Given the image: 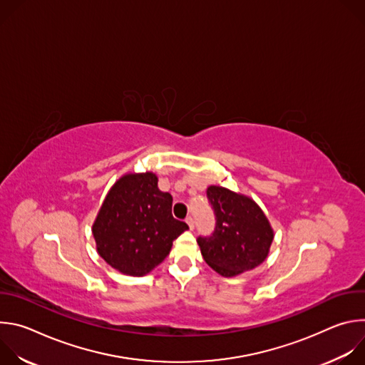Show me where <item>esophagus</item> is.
Instances as JSON below:
<instances>
[{"mask_svg": "<svg viewBox=\"0 0 365 365\" xmlns=\"http://www.w3.org/2000/svg\"><path fill=\"white\" fill-rule=\"evenodd\" d=\"M186 224L189 225V228H190V230H193V228H195V220H193L192 217H187V218H186Z\"/></svg>", "mask_w": 365, "mask_h": 365, "instance_id": "1", "label": "esophagus"}]
</instances>
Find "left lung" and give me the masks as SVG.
Returning <instances> with one entry per match:
<instances>
[{
  "label": "left lung",
  "instance_id": "left-lung-1",
  "mask_svg": "<svg viewBox=\"0 0 365 365\" xmlns=\"http://www.w3.org/2000/svg\"><path fill=\"white\" fill-rule=\"evenodd\" d=\"M206 196L217 220L210 237H197L206 264L224 277H234L262 264L274 235L259 206L248 196L221 186H210Z\"/></svg>",
  "mask_w": 365,
  "mask_h": 365
}]
</instances>
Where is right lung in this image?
Listing matches in <instances>:
<instances>
[{"label": "right lung", "mask_w": 365, "mask_h": 365, "mask_svg": "<svg viewBox=\"0 0 365 365\" xmlns=\"http://www.w3.org/2000/svg\"><path fill=\"white\" fill-rule=\"evenodd\" d=\"M172 202V195L158 187V176L151 172L120 178L92 225L98 254L124 274L150 273L189 228L173 218Z\"/></svg>", "instance_id": "right-lung-1"}]
</instances>
